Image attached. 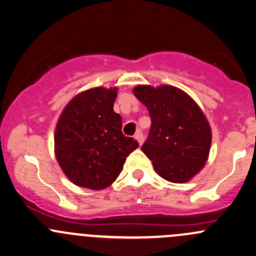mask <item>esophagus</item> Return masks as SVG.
<instances>
[{"mask_svg":"<svg viewBox=\"0 0 256 256\" xmlns=\"http://www.w3.org/2000/svg\"><path fill=\"white\" fill-rule=\"evenodd\" d=\"M135 138H136V141L138 142L140 146H141V144H144V135H142L141 131H138V132L136 134V135H135Z\"/></svg>","mask_w":256,"mask_h":256,"instance_id":"1","label":"esophagus"}]
</instances>
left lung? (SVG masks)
Listing matches in <instances>:
<instances>
[{"mask_svg": "<svg viewBox=\"0 0 256 256\" xmlns=\"http://www.w3.org/2000/svg\"><path fill=\"white\" fill-rule=\"evenodd\" d=\"M132 92L152 121L142 152L163 179L178 184L192 180L205 166L212 141L211 126L201 108L173 86L140 84Z\"/></svg>", "mask_w": 256, "mask_h": 256, "instance_id": "1", "label": "left lung"}]
</instances>
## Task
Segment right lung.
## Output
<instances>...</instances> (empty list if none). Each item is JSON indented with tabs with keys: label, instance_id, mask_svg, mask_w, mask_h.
Here are the masks:
<instances>
[{
	"label": "right lung",
	"instance_id": "right-lung-1",
	"mask_svg": "<svg viewBox=\"0 0 256 256\" xmlns=\"http://www.w3.org/2000/svg\"><path fill=\"white\" fill-rule=\"evenodd\" d=\"M118 88L94 87L74 96L56 124L55 157L64 174L80 188L102 190L122 170L126 157L138 147L121 132L114 112Z\"/></svg>",
	"mask_w": 256,
	"mask_h": 256
}]
</instances>
